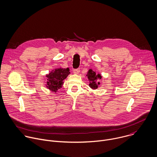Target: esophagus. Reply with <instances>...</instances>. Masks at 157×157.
I'll return each mask as SVG.
<instances>
[{
	"instance_id": "34e87169",
	"label": "esophagus",
	"mask_w": 157,
	"mask_h": 157,
	"mask_svg": "<svg viewBox=\"0 0 157 157\" xmlns=\"http://www.w3.org/2000/svg\"><path fill=\"white\" fill-rule=\"evenodd\" d=\"M73 72H74V73L75 74H78L79 72H80V69H74V70L73 71Z\"/></svg>"
}]
</instances>
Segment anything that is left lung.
<instances>
[{
  "label": "left lung",
  "instance_id": "obj_1",
  "mask_svg": "<svg viewBox=\"0 0 157 157\" xmlns=\"http://www.w3.org/2000/svg\"><path fill=\"white\" fill-rule=\"evenodd\" d=\"M86 76L89 80V86L93 90L97 89L100 85V82L98 80L102 78L101 75L99 73H96L95 71L90 69Z\"/></svg>",
  "mask_w": 157,
  "mask_h": 157
}]
</instances>
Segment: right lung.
Listing matches in <instances>:
<instances>
[{
  "mask_svg": "<svg viewBox=\"0 0 157 157\" xmlns=\"http://www.w3.org/2000/svg\"><path fill=\"white\" fill-rule=\"evenodd\" d=\"M69 68H56L46 75V87L52 92L56 93L63 87L64 80L71 74Z\"/></svg>",
  "mask_w": 157,
  "mask_h": 157,
  "instance_id": "obj_1",
  "label": "right lung"
}]
</instances>
